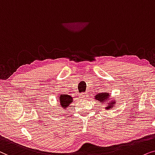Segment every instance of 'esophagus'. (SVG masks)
Listing matches in <instances>:
<instances>
[{"instance_id":"1","label":"esophagus","mask_w":155,"mask_h":155,"mask_svg":"<svg viewBox=\"0 0 155 155\" xmlns=\"http://www.w3.org/2000/svg\"><path fill=\"white\" fill-rule=\"evenodd\" d=\"M87 96H88V95L86 94V93H82V94L79 95V98H82V99H86L88 97Z\"/></svg>"}]
</instances>
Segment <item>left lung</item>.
<instances>
[{
	"label": "left lung",
	"mask_w": 155,
	"mask_h": 155,
	"mask_svg": "<svg viewBox=\"0 0 155 155\" xmlns=\"http://www.w3.org/2000/svg\"><path fill=\"white\" fill-rule=\"evenodd\" d=\"M95 98H96L97 101H98L99 102H104L106 100V99H108V100H110L109 94H106V93H99V94L96 95V96H95ZM115 104V102L112 101V103H110V104L107 105V107L106 108L109 109V108H112V106H113V104Z\"/></svg>",
	"instance_id": "1"
}]
</instances>
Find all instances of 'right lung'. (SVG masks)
Listing matches in <instances>:
<instances>
[{
	"mask_svg": "<svg viewBox=\"0 0 155 155\" xmlns=\"http://www.w3.org/2000/svg\"><path fill=\"white\" fill-rule=\"evenodd\" d=\"M59 101H60V106H62L64 108H67V106L73 101L72 97L67 94H62L59 96Z\"/></svg>",
	"mask_w": 155,
	"mask_h": 155,
	"instance_id": "add662e5",
	"label": "right lung"
}]
</instances>
